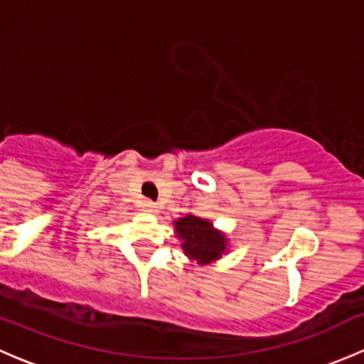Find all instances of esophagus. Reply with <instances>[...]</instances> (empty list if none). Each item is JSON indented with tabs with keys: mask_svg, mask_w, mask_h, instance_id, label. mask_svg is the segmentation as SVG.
I'll return each mask as SVG.
<instances>
[{
	"mask_svg": "<svg viewBox=\"0 0 364 364\" xmlns=\"http://www.w3.org/2000/svg\"><path fill=\"white\" fill-rule=\"evenodd\" d=\"M141 208H142V211H146V213H156V211H159V205H156V203H153V200H142Z\"/></svg>",
	"mask_w": 364,
	"mask_h": 364,
	"instance_id": "obj_1",
	"label": "esophagus"
}]
</instances>
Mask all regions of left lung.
Listing matches in <instances>:
<instances>
[{
    "instance_id": "left-lung-1",
    "label": "left lung",
    "mask_w": 364,
    "mask_h": 364,
    "mask_svg": "<svg viewBox=\"0 0 364 364\" xmlns=\"http://www.w3.org/2000/svg\"><path fill=\"white\" fill-rule=\"evenodd\" d=\"M176 232L183 240L181 248L185 255L196 259L197 262L208 264L220 259L225 250V237L216 232L211 223L197 216H185L176 222Z\"/></svg>"
}]
</instances>
